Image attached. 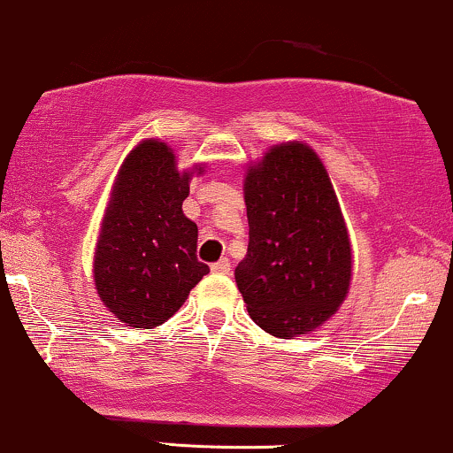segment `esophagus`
I'll use <instances>...</instances> for the list:
<instances>
[{"mask_svg":"<svg viewBox=\"0 0 453 453\" xmlns=\"http://www.w3.org/2000/svg\"><path fill=\"white\" fill-rule=\"evenodd\" d=\"M211 271H214V273L226 275L228 271H231V263H228V258H220V260H218V263L211 265Z\"/></svg>","mask_w":453,"mask_h":453,"instance_id":"1","label":"esophagus"}]
</instances>
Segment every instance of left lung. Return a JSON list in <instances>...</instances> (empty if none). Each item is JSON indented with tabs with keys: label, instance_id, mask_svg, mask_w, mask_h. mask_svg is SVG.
Returning <instances> with one entry per match:
<instances>
[{
	"label": "left lung",
	"instance_id": "8db88e82",
	"mask_svg": "<svg viewBox=\"0 0 453 453\" xmlns=\"http://www.w3.org/2000/svg\"><path fill=\"white\" fill-rule=\"evenodd\" d=\"M248 254L235 269L248 313L292 339L322 326L352 281V248L326 169L307 143L269 148L243 180Z\"/></svg>",
	"mask_w": 453,
	"mask_h": 453
}]
</instances>
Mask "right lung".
<instances>
[{"label": "right lung", "mask_w": 453, "mask_h": 453, "mask_svg": "<svg viewBox=\"0 0 453 453\" xmlns=\"http://www.w3.org/2000/svg\"><path fill=\"white\" fill-rule=\"evenodd\" d=\"M195 165L178 172L161 140H143L116 175L95 248L93 278L104 305L133 328L167 322L210 273L196 260V225L184 216Z\"/></svg>", "instance_id": "right-lung-1"}]
</instances>
